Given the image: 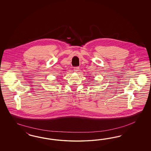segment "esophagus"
Wrapping results in <instances>:
<instances>
[{
  "mask_svg": "<svg viewBox=\"0 0 151 151\" xmlns=\"http://www.w3.org/2000/svg\"><path fill=\"white\" fill-rule=\"evenodd\" d=\"M73 70L75 72H78V71H79V68L78 67H75L73 68Z\"/></svg>",
  "mask_w": 151,
  "mask_h": 151,
  "instance_id": "1",
  "label": "esophagus"
}]
</instances>
